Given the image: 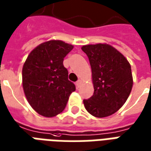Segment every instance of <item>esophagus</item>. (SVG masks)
<instances>
[{
	"mask_svg": "<svg viewBox=\"0 0 151 151\" xmlns=\"http://www.w3.org/2000/svg\"><path fill=\"white\" fill-rule=\"evenodd\" d=\"M81 82H82L81 80H78V82H76V86H77V88H78L79 86H80V85H81Z\"/></svg>",
	"mask_w": 151,
	"mask_h": 151,
	"instance_id": "34e87169",
	"label": "esophagus"
}]
</instances>
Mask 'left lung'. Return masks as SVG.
Segmentation results:
<instances>
[{
  "label": "left lung",
  "instance_id": "left-lung-1",
  "mask_svg": "<svg viewBox=\"0 0 151 151\" xmlns=\"http://www.w3.org/2000/svg\"><path fill=\"white\" fill-rule=\"evenodd\" d=\"M91 64L94 94L83 104L98 118L109 116L126 102L133 87L131 66L123 54L108 43L82 47Z\"/></svg>",
  "mask_w": 151,
  "mask_h": 151
}]
</instances>
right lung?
Masks as SVG:
<instances>
[{
	"mask_svg": "<svg viewBox=\"0 0 151 151\" xmlns=\"http://www.w3.org/2000/svg\"><path fill=\"white\" fill-rule=\"evenodd\" d=\"M73 48L61 40L40 43L28 55L22 67V87L31 108L45 117L64 111L69 95L76 90L68 79L63 60Z\"/></svg>",
	"mask_w": 151,
	"mask_h": 151,
	"instance_id": "right-lung-1",
	"label": "right lung"
}]
</instances>
